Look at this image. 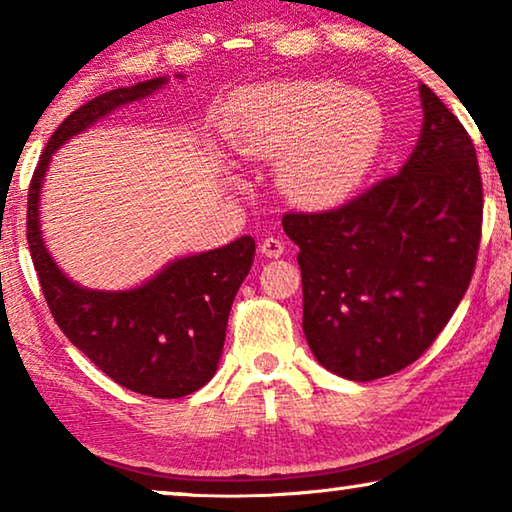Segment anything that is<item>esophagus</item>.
I'll use <instances>...</instances> for the list:
<instances>
[{
  "label": "esophagus",
  "mask_w": 512,
  "mask_h": 512,
  "mask_svg": "<svg viewBox=\"0 0 512 512\" xmlns=\"http://www.w3.org/2000/svg\"><path fill=\"white\" fill-rule=\"evenodd\" d=\"M284 240L282 237H265V240L261 242V254L268 256V258H279L284 254Z\"/></svg>",
  "instance_id": "obj_1"
}]
</instances>
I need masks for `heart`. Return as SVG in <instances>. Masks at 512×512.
I'll return each mask as SVG.
<instances>
[{
	"label": "heart",
	"mask_w": 512,
	"mask_h": 512,
	"mask_svg": "<svg viewBox=\"0 0 512 512\" xmlns=\"http://www.w3.org/2000/svg\"><path fill=\"white\" fill-rule=\"evenodd\" d=\"M226 135L244 156L279 160V186L296 205L321 209L352 195L384 137L373 95L331 79L251 86L235 97Z\"/></svg>",
	"instance_id": "1"
}]
</instances>
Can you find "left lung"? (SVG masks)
<instances>
[{
	"mask_svg": "<svg viewBox=\"0 0 512 512\" xmlns=\"http://www.w3.org/2000/svg\"><path fill=\"white\" fill-rule=\"evenodd\" d=\"M422 137L401 172L345 205L286 212L298 244L303 331L331 373L394 375L433 345L471 284L482 235L473 139L419 86Z\"/></svg>",
	"mask_w": 512,
	"mask_h": 512,
	"instance_id": "8db88e82",
	"label": "left lung"
}]
</instances>
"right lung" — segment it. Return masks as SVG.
Masks as SVG:
<instances>
[{
  "instance_id": "add662e5",
  "label": "right lung",
  "mask_w": 512,
  "mask_h": 512,
  "mask_svg": "<svg viewBox=\"0 0 512 512\" xmlns=\"http://www.w3.org/2000/svg\"><path fill=\"white\" fill-rule=\"evenodd\" d=\"M165 79L102 93L72 111L41 151L27 193V244L55 324L104 375L153 398H181L212 380L237 289L254 265V237L181 258L132 291H88L62 275L41 242L39 188L53 151Z\"/></svg>"
}]
</instances>
